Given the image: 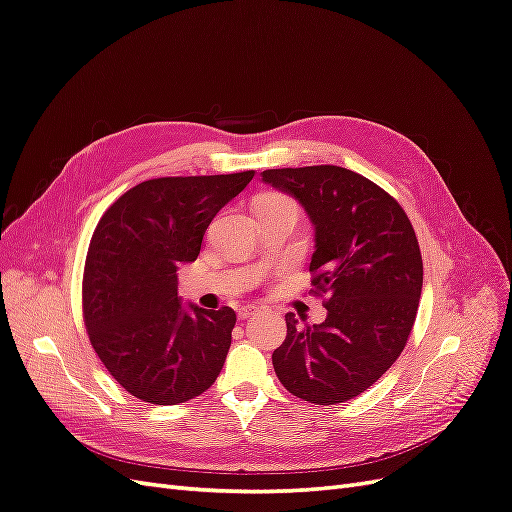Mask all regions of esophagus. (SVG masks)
Returning a JSON list of instances; mask_svg holds the SVG:
<instances>
[{
  "mask_svg": "<svg viewBox=\"0 0 512 512\" xmlns=\"http://www.w3.org/2000/svg\"><path fill=\"white\" fill-rule=\"evenodd\" d=\"M258 312H260V307H256V305H252V303H250V305H241V307H239V318L245 320V318H250V316H256Z\"/></svg>",
  "mask_w": 512,
  "mask_h": 512,
  "instance_id": "obj_1",
  "label": "esophagus"
}]
</instances>
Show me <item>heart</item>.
Listing matches in <instances>:
<instances>
[{
  "label": "heart",
  "mask_w": 512,
  "mask_h": 512,
  "mask_svg": "<svg viewBox=\"0 0 512 512\" xmlns=\"http://www.w3.org/2000/svg\"><path fill=\"white\" fill-rule=\"evenodd\" d=\"M262 200H288V198H284V196H277V194H269V196H265Z\"/></svg>",
  "instance_id": "obj_1"
}]
</instances>
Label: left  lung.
Segmentation results:
<instances>
[{
	"label": "left lung",
	"mask_w": 512,
	"mask_h": 512,
	"mask_svg": "<svg viewBox=\"0 0 512 512\" xmlns=\"http://www.w3.org/2000/svg\"><path fill=\"white\" fill-rule=\"evenodd\" d=\"M262 183L292 196L314 226L312 286L327 318L301 329L286 314L273 367L286 391L316 406L367 391L404 350L423 288V258L404 209L342 166L271 168Z\"/></svg>",
	"instance_id": "left-lung-1"
}]
</instances>
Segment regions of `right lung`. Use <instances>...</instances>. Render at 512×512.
Here are the masks:
<instances>
[{
	"mask_svg": "<svg viewBox=\"0 0 512 512\" xmlns=\"http://www.w3.org/2000/svg\"><path fill=\"white\" fill-rule=\"evenodd\" d=\"M252 179L254 170L149 179L98 222L83 275L85 327L130 395L175 406L220 376L237 314L183 305L177 271L198 258L211 220Z\"/></svg>",
	"mask_w": 512,
	"mask_h": 512,
	"instance_id": "1",
	"label": "right lung"
}]
</instances>
